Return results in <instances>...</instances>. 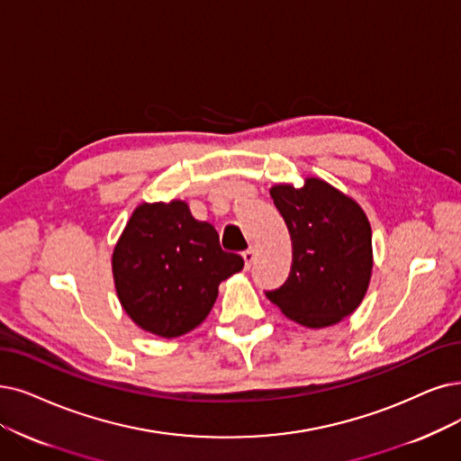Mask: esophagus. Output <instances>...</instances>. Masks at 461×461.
<instances>
[{"instance_id":"1","label":"esophagus","mask_w":461,"mask_h":461,"mask_svg":"<svg viewBox=\"0 0 461 461\" xmlns=\"http://www.w3.org/2000/svg\"><path fill=\"white\" fill-rule=\"evenodd\" d=\"M242 257H244L246 268H249V267L253 265V261H255V249H253V248H248V249L242 253Z\"/></svg>"}]
</instances>
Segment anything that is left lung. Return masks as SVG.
<instances>
[{"mask_svg": "<svg viewBox=\"0 0 461 461\" xmlns=\"http://www.w3.org/2000/svg\"><path fill=\"white\" fill-rule=\"evenodd\" d=\"M274 206L291 234L293 263L282 287L265 291L284 314L310 329L348 318L361 304L373 272L371 223L356 200L323 179L274 185Z\"/></svg>", "mask_w": 461, "mask_h": 461, "instance_id": "8db88e82", "label": "left lung"}]
</instances>
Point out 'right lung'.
Wrapping results in <instances>:
<instances>
[{"label":"right lung","instance_id":"add662e5","mask_svg":"<svg viewBox=\"0 0 461 461\" xmlns=\"http://www.w3.org/2000/svg\"><path fill=\"white\" fill-rule=\"evenodd\" d=\"M112 267L126 314L143 330L174 339L206 320L219 284L240 272L244 259L221 249L217 230L172 200L134 210Z\"/></svg>","mask_w":461,"mask_h":461}]
</instances>
